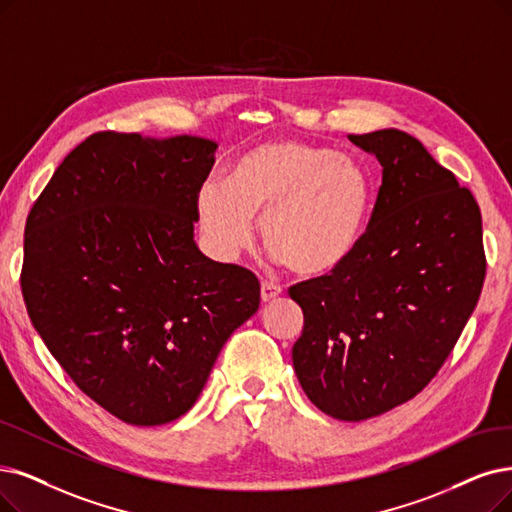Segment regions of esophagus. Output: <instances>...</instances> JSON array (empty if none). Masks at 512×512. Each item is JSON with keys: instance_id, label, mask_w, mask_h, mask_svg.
I'll return each instance as SVG.
<instances>
[{"instance_id": "34e87169", "label": "esophagus", "mask_w": 512, "mask_h": 512, "mask_svg": "<svg viewBox=\"0 0 512 512\" xmlns=\"http://www.w3.org/2000/svg\"><path fill=\"white\" fill-rule=\"evenodd\" d=\"M281 285L273 283V281H262V288H260V298L262 302H271L275 300L277 296H281Z\"/></svg>"}]
</instances>
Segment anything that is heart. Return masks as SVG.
<instances>
[{
  "label": "heart",
  "mask_w": 512,
  "mask_h": 512,
  "mask_svg": "<svg viewBox=\"0 0 512 512\" xmlns=\"http://www.w3.org/2000/svg\"><path fill=\"white\" fill-rule=\"evenodd\" d=\"M372 185L359 163L302 140H269L245 151L229 182L208 180L197 216L212 250L235 260L254 243V216L277 262L300 275L332 273L367 229Z\"/></svg>",
  "instance_id": "1"
}]
</instances>
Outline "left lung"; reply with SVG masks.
I'll return each instance as SVG.
<instances>
[{"instance_id": "1", "label": "left lung", "mask_w": 512, "mask_h": 512, "mask_svg": "<svg viewBox=\"0 0 512 512\" xmlns=\"http://www.w3.org/2000/svg\"><path fill=\"white\" fill-rule=\"evenodd\" d=\"M349 140L376 155L382 185L355 254L290 288L304 315L292 361L323 414L359 422L437 376L481 296L485 252L473 193L418 138L388 128Z\"/></svg>"}]
</instances>
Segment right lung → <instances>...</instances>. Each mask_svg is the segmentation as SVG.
I'll return each instance as SVG.
<instances>
[{"instance_id": "1", "label": "right lung", "mask_w": 512, "mask_h": 512, "mask_svg": "<svg viewBox=\"0 0 512 512\" xmlns=\"http://www.w3.org/2000/svg\"><path fill=\"white\" fill-rule=\"evenodd\" d=\"M214 140L96 132L33 203L20 288L48 351L109 414L166 424L260 304L256 275L203 256L197 193Z\"/></svg>"}]
</instances>
